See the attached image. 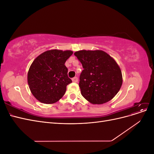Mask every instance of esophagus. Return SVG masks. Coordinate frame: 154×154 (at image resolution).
<instances>
[{
	"mask_svg": "<svg viewBox=\"0 0 154 154\" xmlns=\"http://www.w3.org/2000/svg\"><path fill=\"white\" fill-rule=\"evenodd\" d=\"M72 81L73 82L76 83V82H78V79L77 77H74V78L72 79Z\"/></svg>",
	"mask_w": 154,
	"mask_h": 154,
	"instance_id": "34e87169",
	"label": "esophagus"
}]
</instances>
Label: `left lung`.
I'll list each match as a JSON object with an SVG mask.
<instances>
[{
	"label": "left lung",
	"instance_id": "1",
	"mask_svg": "<svg viewBox=\"0 0 154 154\" xmlns=\"http://www.w3.org/2000/svg\"><path fill=\"white\" fill-rule=\"evenodd\" d=\"M74 55L83 68L79 82L82 95L92 104L112 99L123 83L122 71L115 60L101 50H82Z\"/></svg>",
	"mask_w": 154,
	"mask_h": 154
}]
</instances>
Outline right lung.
I'll use <instances>...</instances> for the list:
<instances>
[{"mask_svg": "<svg viewBox=\"0 0 154 154\" xmlns=\"http://www.w3.org/2000/svg\"><path fill=\"white\" fill-rule=\"evenodd\" d=\"M72 53L71 51L49 50L40 54L32 63L27 82L32 95L39 101L51 104L63 97L67 85L72 82L65 63Z\"/></svg>", "mask_w": 154, "mask_h": 154, "instance_id": "1", "label": "right lung"}]
</instances>
